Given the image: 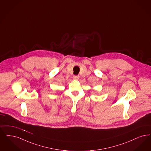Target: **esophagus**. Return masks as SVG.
Wrapping results in <instances>:
<instances>
[{"instance_id": "1", "label": "esophagus", "mask_w": 151, "mask_h": 151, "mask_svg": "<svg viewBox=\"0 0 151 151\" xmlns=\"http://www.w3.org/2000/svg\"><path fill=\"white\" fill-rule=\"evenodd\" d=\"M78 78H79V77H78V76H77V75H75V76H73V79L75 80H78Z\"/></svg>"}]
</instances>
